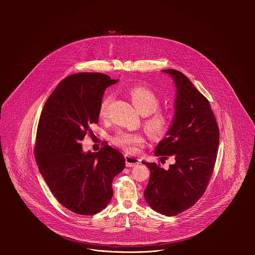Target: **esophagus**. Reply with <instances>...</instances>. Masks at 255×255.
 Returning <instances> with one entry per match:
<instances>
[{
  "label": "esophagus",
  "instance_id": "esophagus-1",
  "mask_svg": "<svg viewBox=\"0 0 255 255\" xmlns=\"http://www.w3.org/2000/svg\"><path fill=\"white\" fill-rule=\"evenodd\" d=\"M126 165L127 167H135L138 166L140 164V160L136 157L133 156H129V155H126Z\"/></svg>",
  "mask_w": 255,
  "mask_h": 255
}]
</instances>
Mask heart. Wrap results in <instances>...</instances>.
I'll list each match as a JSON object with an SVG mask.
<instances>
[{"label":"heart","mask_w":255,"mask_h":255,"mask_svg":"<svg viewBox=\"0 0 255 255\" xmlns=\"http://www.w3.org/2000/svg\"><path fill=\"white\" fill-rule=\"evenodd\" d=\"M130 99L135 108L142 115H146L143 125L146 130L154 137L164 136L172 126V116L165 110L159 109L161 101L159 96L151 89L144 86H136L129 91ZM113 94L105 95L99 104L100 118H107L109 108L113 101ZM113 143L126 152L132 153L136 147L142 145L145 137L137 131H117L113 138Z\"/></svg>","instance_id":"heart-1"}]
</instances>
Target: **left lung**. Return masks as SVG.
Here are the masks:
<instances>
[{"label": "left lung", "instance_id": "obj_1", "mask_svg": "<svg viewBox=\"0 0 255 255\" xmlns=\"http://www.w3.org/2000/svg\"><path fill=\"white\" fill-rule=\"evenodd\" d=\"M164 72L173 76L178 88L176 113L167 137L154 152L157 157H173L176 162L169 170L142 162L150 170L144 197L155 211L176 216L193 206L205 192L217 159L220 133L207 98L183 73Z\"/></svg>", "mask_w": 255, "mask_h": 255}]
</instances>
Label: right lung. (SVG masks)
<instances>
[{
    "label": "right lung",
    "instance_id": "1",
    "mask_svg": "<svg viewBox=\"0 0 255 255\" xmlns=\"http://www.w3.org/2000/svg\"><path fill=\"white\" fill-rule=\"evenodd\" d=\"M116 82L103 73L72 74L50 95L39 119V171L56 199L79 215H94L108 205L113 180L126 166L123 154L107 144L85 154L80 143L91 134L90 125L98 123L104 90Z\"/></svg>",
    "mask_w": 255,
    "mask_h": 255
}]
</instances>
